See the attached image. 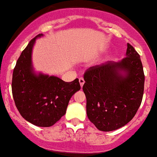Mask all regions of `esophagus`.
Wrapping results in <instances>:
<instances>
[{"label": "esophagus", "mask_w": 157, "mask_h": 157, "mask_svg": "<svg viewBox=\"0 0 157 157\" xmlns=\"http://www.w3.org/2000/svg\"><path fill=\"white\" fill-rule=\"evenodd\" d=\"M78 81H79V84H80V86H81V87H82L84 82H85L84 79H83V78H79V79H78Z\"/></svg>", "instance_id": "obj_1"}]
</instances>
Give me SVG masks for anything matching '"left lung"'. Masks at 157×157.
<instances>
[{
	"label": "left lung",
	"instance_id": "obj_1",
	"mask_svg": "<svg viewBox=\"0 0 157 157\" xmlns=\"http://www.w3.org/2000/svg\"><path fill=\"white\" fill-rule=\"evenodd\" d=\"M83 78L86 115L99 130H116L132 120L144 87L140 57L133 46L128 43L126 58L90 67Z\"/></svg>",
	"mask_w": 157,
	"mask_h": 157
}]
</instances>
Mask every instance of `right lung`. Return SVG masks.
I'll use <instances>...</instances> for the list:
<instances>
[{"mask_svg": "<svg viewBox=\"0 0 157 157\" xmlns=\"http://www.w3.org/2000/svg\"><path fill=\"white\" fill-rule=\"evenodd\" d=\"M38 34L29 41L17 61L12 80L16 107L25 120L38 127L53 126L66 114L69 101L80 90L78 79L67 82L56 76L34 71L32 51Z\"/></svg>", "mask_w": 157, "mask_h": 157, "instance_id": "obj_1", "label": "right lung"}]
</instances>
